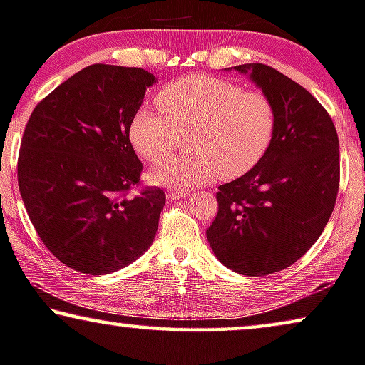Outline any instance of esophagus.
Instances as JSON below:
<instances>
[{"mask_svg":"<svg viewBox=\"0 0 365 365\" xmlns=\"http://www.w3.org/2000/svg\"><path fill=\"white\" fill-rule=\"evenodd\" d=\"M165 195H167V198H168V200H178V198H185V197H187L188 193H185V192H177V190H168V192H167Z\"/></svg>","mask_w":365,"mask_h":365,"instance_id":"obj_1","label":"esophagus"}]
</instances>
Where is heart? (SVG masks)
I'll list each match as a JSON object with an SVG mask.
<instances>
[{
  "mask_svg": "<svg viewBox=\"0 0 365 365\" xmlns=\"http://www.w3.org/2000/svg\"><path fill=\"white\" fill-rule=\"evenodd\" d=\"M160 113L139 108L129 139L140 157L159 164L187 135L190 154L162 163L152 180L188 188L242 177L267 154L277 129L274 101L264 91L195 73L165 85L155 96Z\"/></svg>",
  "mask_w": 365,
  "mask_h": 365,
  "instance_id": "heart-1",
  "label": "heart"
}]
</instances>
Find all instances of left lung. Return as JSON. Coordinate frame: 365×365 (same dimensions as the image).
<instances>
[{
	"label": "left lung",
	"instance_id": "obj_1",
	"mask_svg": "<svg viewBox=\"0 0 365 365\" xmlns=\"http://www.w3.org/2000/svg\"><path fill=\"white\" fill-rule=\"evenodd\" d=\"M270 96L277 129L252 170L216 193L206 237L221 264L264 277L295 264L322 236L339 190V139L317 98L264 63L235 67Z\"/></svg>",
	"mask_w": 365,
	"mask_h": 365
}]
</instances>
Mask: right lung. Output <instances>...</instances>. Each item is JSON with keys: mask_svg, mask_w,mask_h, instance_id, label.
<instances>
[{"mask_svg": "<svg viewBox=\"0 0 365 365\" xmlns=\"http://www.w3.org/2000/svg\"><path fill=\"white\" fill-rule=\"evenodd\" d=\"M155 77L95 63L34 108L18 157L21 198L37 235L67 267L105 275L126 267L154 241L165 193L139 185L143 162L129 126Z\"/></svg>", "mask_w": 365, "mask_h": 365, "instance_id": "add662e5", "label": "right lung"}]
</instances>
